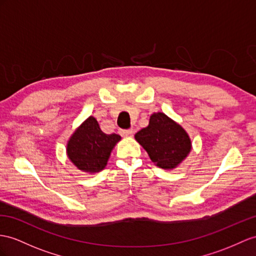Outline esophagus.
Here are the masks:
<instances>
[{
  "instance_id": "34e87169",
  "label": "esophagus",
  "mask_w": 256,
  "mask_h": 256,
  "mask_svg": "<svg viewBox=\"0 0 256 256\" xmlns=\"http://www.w3.org/2000/svg\"><path fill=\"white\" fill-rule=\"evenodd\" d=\"M119 134L123 137H128L133 134V130H119Z\"/></svg>"
}]
</instances>
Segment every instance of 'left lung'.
Segmentation results:
<instances>
[{"label":"left lung","mask_w":256,"mask_h":256,"mask_svg":"<svg viewBox=\"0 0 256 256\" xmlns=\"http://www.w3.org/2000/svg\"><path fill=\"white\" fill-rule=\"evenodd\" d=\"M156 166L171 170L184 160L192 149L189 136L180 124L162 112L150 116L148 126L135 134Z\"/></svg>","instance_id":"obj_1"}]
</instances>
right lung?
Segmentation results:
<instances>
[{
	"label": "right lung",
	"mask_w": 256,
	"mask_h": 256,
	"mask_svg": "<svg viewBox=\"0 0 256 256\" xmlns=\"http://www.w3.org/2000/svg\"><path fill=\"white\" fill-rule=\"evenodd\" d=\"M120 140L118 134H104L95 118L90 116L71 136L67 154L78 168L96 173L106 166L111 150Z\"/></svg>",
	"instance_id": "1"
}]
</instances>
